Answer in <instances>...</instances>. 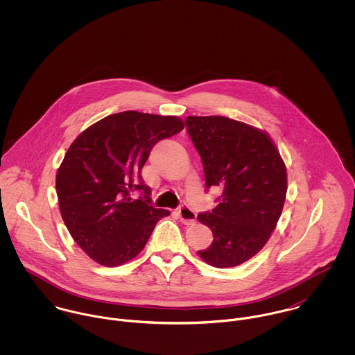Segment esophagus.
I'll use <instances>...</instances> for the list:
<instances>
[{
    "mask_svg": "<svg viewBox=\"0 0 355 355\" xmlns=\"http://www.w3.org/2000/svg\"><path fill=\"white\" fill-rule=\"evenodd\" d=\"M178 216L180 218V221L186 225H191L196 223V218H197V214L196 211L187 206V205H182L179 209H178Z\"/></svg>",
    "mask_w": 355,
    "mask_h": 355,
    "instance_id": "1",
    "label": "esophagus"
}]
</instances>
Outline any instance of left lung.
Segmentation results:
<instances>
[{
  "instance_id": "8db88e82",
  "label": "left lung",
  "mask_w": 355,
  "mask_h": 355,
  "mask_svg": "<svg viewBox=\"0 0 355 355\" xmlns=\"http://www.w3.org/2000/svg\"><path fill=\"white\" fill-rule=\"evenodd\" d=\"M187 132L202 159L205 186L221 187L218 205L198 214L213 232L198 254L214 268L238 266L258 253L280 218L287 171L266 132L224 116H189Z\"/></svg>"
}]
</instances>
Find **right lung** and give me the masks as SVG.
I'll return each mask as SVG.
<instances>
[{"mask_svg":"<svg viewBox=\"0 0 355 355\" xmlns=\"http://www.w3.org/2000/svg\"><path fill=\"white\" fill-rule=\"evenodd\" d=\"M184 128L175 116L127 110L103 117L69 146L57 171L61 217L79 248L103 266L141 253L168 210L152 205L141 171L154 145ZM139 189L138 200L130 191Z\"/></svg>","mask_w":355,"mask_h":355,"instance_id":"right-lung-1","label":"right lung"}]
</instances>
